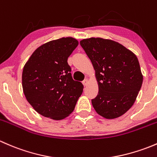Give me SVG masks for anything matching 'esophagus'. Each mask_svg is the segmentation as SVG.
<instances>
[{"label": "esophagus", "mask_w": 157, "mask_h": 157, "mask_svg": "<svg viewBox=\"0 0 157 157\" xmlns=\"http://www.w3.org/2000/svg\"><path fill=\"white\" fill-rule=\"evenodd\" d=\"M83 86H87L88 80H83Z\"/></svg>", "instance_id": "esophagus-1"}]
</instances>
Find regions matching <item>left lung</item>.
<instances>
[{
    "instance_id": "8db88e82",
    "label": "left lung",
    "mask_w": 157,
    "mask_h": 157,
    "mask_svg": "<svg viewBox=\"0 0 157 157\" xmlns=\"http://www.w3.org/2000/svg\"><path fill=\"white\" fill-rule=\"evenodd\" d=\"M95 70L99 92L92 105L99 115L113 119L135 102L143 83L137 56L118 42L102 38L80 41Z\"/></svg>"
}]
</instances>
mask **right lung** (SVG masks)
<instances>
[{"instance_id": "1", "label": "right lung", "mask_w": 157, "mask_h": 157, "mask_svg": "<svg viewBox=\"0 0 157 157\" xmlns=\"http://www.w3.org/2000/svg\"><path fill=\"white\" fill-rule=\"evenodd\" d=\"M78 45L72 37H63L36 48L22 74L23 93L42 116L62 120L74 111L83 93L80 82L72 79L67 58Z\"/></svg>"}]
</instances>
